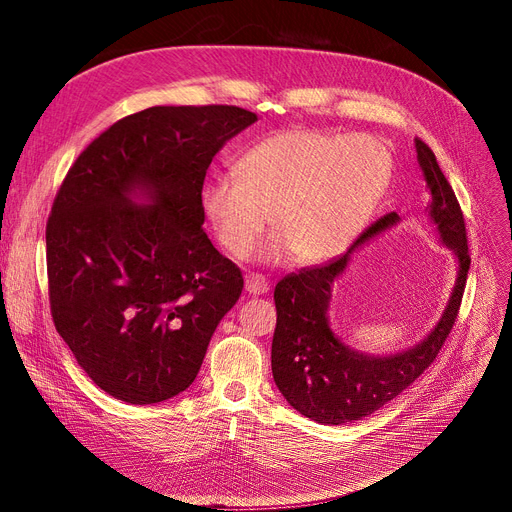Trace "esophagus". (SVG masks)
<instances>
[{
    "mask_svg": "<svg viewBox=\"0 0 512 512\" xmlns=\"http://www.w3.org/2000/svg\"><path fill=\"white\" fill-rule=\"evenodd\" d=\"M245 288H247L249 294H255V297H259V294H265L267 290H270V284H267V280L263 276L251 274V276H247Z\"/></svg>",
    "mask_w": 512,
    "mask_h": 512,
    "instance_id": "esophagus-1",
    "label": "esophagus"
}]
</instances>
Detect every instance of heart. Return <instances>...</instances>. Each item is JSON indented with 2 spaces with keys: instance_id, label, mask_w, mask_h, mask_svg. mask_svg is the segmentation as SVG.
<instances>
[{
  "instance_id": "b5f03b06",
  "label": "heart",
  "mask_w": 512,
  "mask_h": 512,
  "mask_svg": "<svg viewBox=\"0 0 512 512\" xmlns=\"http://www.w3.org/2000/svg\"><path fill=\"white\" fill-rule=\"evenodd\" d=\"M394 172L390 149L373 137L288 128L236 159L234 178L209 182L203 215L220 245L245 259L272 215L278 230L263 255L324 263L344 253L378 211Z\"/></svg>"
}]
</instances>
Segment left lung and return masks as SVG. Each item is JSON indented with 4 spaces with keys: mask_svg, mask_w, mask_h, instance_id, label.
Segmentation results:
<instances>
[{
    "mask_svg": "<svg viewBox=\"0 0 512 512\" xmlns=\"http://www.w3.org/2000/svg\"><path fill=\"white\" fill-rule=\"evenodd\" d=\"M415 149L425 191L432 199L425 213L440 245L450 249L456 261L454 286L436 326L417 344L390 355H371L348 346L330 326L334 284L348 270L355 251L400 224L396 211L371 224L338 259L288 274L274 290L278 311L272 340L274 382L292 409L317 423H355L382 409L434 363L459 313L471 265L463 211L434 151L419 139Z\"/></svg>",
    "mask_w": 512,
    "mask_h": 512,
    "instance_id": "8db88e82",
    "label": "left lung"
}]
</instances>
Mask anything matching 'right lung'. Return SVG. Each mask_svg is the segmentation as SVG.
<instances>
[{
	"label": "right lung",
	"mask_w": 512,
	"mask_h": 512,
	"mask_svg": "<svg viewBox=\"0 0 512 512\" xmlns=\"http://www.w3.org/2000/svg\"><path fill=\"white\" fill-rule=\"evenodd\" d=\"M257 122L234 105H155L78 155L47 222L49 303L80 369L110 396L153 405L197 378L242 292L203 230L215 153Z\"/></svg>",
	"instance_id": "right-lung-1"
}]
</instances>
